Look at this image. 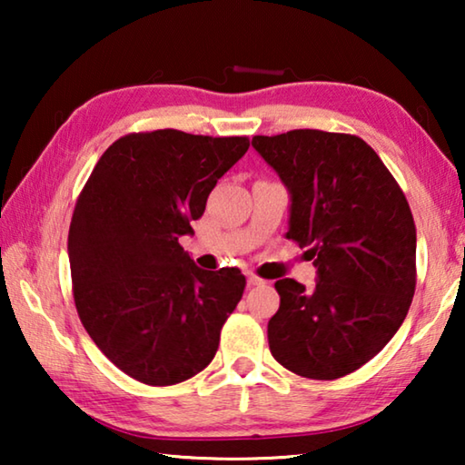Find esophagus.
<instances>
[{
	"instance_id": "esophagus-1",
	"label": "esophagus",
	"mask_w": 465,
	"mask_h": 465,
	"mask_svg": "<svg viewBox=\"0 0 465 465\" xmlns=\"http://www.w3.org/2000/svg\"><path fill=\"white\" fill-rule=\"evenodd\" d=\"M246 277H248V285H264V279H261V277H258V274H254V272H248L246 274Z\"/></svg>"
}]
</instances>
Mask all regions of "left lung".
Here are the masks:
<instances>
[{
    "instance_id": "left-lung-1",
    "label": "left lung",
    "mask_w": 465,
    "mask_h": 465,
    "mask_svg": "<svg viewBox=\"0 0 465 465\" xmlns=\"http://www.w3.org/2000/svg\"><path fill=\"white\" fill-rule=\"evenodd\" d=\"M291 194L287 238L308 248L316 287L281 279L269 346L310 380H338L398 332L416 287V227L396 178L357 135L295 129L252 137Z\"/></svg>"
}]
</instances>
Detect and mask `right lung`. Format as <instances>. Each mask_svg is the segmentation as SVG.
<instances>
[{"instance_id": "right-lung-1", "label": "right lung", "mask_w": 465, "mask_h": 465, "mask_svg": "<svg viewBox=\"0 0 465 465\" xmlns=\"http://www.w3.org/2000/svg\"><path fill=\"white\" fill-rule=\"evenodd\" d=\"M248 137L129 133L94 166L69 225L74 302L98 349L133 380L174 385L213 361L242 299L240 269L203 271L178 243Z\"/></svg>"}]
</instances>
